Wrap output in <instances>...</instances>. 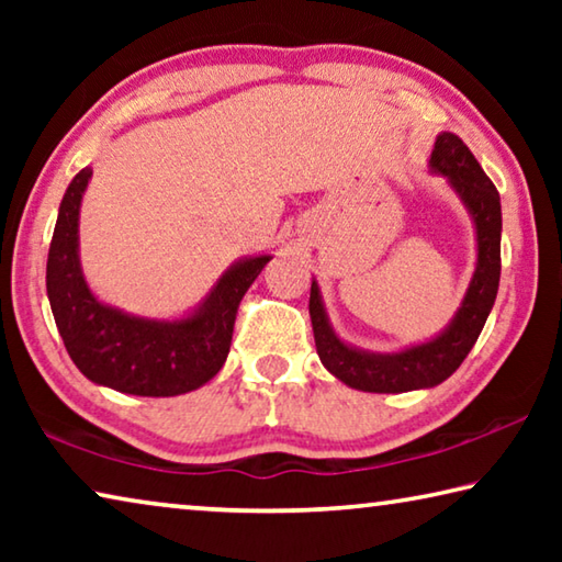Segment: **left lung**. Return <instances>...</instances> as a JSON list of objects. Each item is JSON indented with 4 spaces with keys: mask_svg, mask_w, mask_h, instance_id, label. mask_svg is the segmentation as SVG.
I'll return each mask as SVG.
<instances>
[{
    "mask_svg": "<svg viewBox=\"0 0 562 562\" xmlns=\"http://www.w3.org/2000/svg\"><path fill=\"white\" fill-rule=\"evenodd\" d=\"M431 168L449 178L456 193L469 207L479 235V262L463 304L449 329L426 345L396 351V355H369L347 347L331 331L317 282L310 292V317L322 364L339 382L351 389L376 394H398L426 389L449 379L479 339L488 312L496 302L501 280V195L479 160L456 133H441L434 144Z\"/></svg>",
    "mask_w": 562,
    "mask_h": 562,
    "instance_id": "obj_1",
    "label": "left lung"
}]
</instances>
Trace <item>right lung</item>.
<instances>
[{
  "instance_id": "right-lung-1",
  "label": "right lung",
  "mask_w": 562,
  "mask_h": 562,
  "mask_svg": "<svg viewBox=\"0 0 562 562\" xmlns=\"http://www.w3.org/2000/svg\"><path fill=\"white\" fill-rule=\"evenodd\" d=\"M91 168L74 176L56 217L46 292L64 347L91 382L136 396L193 392L221 372L240 300L270 255L237 262L193 317L156 322L123 315L93 297L79 265V207Z\"/></svg>"
}]
</instances>
